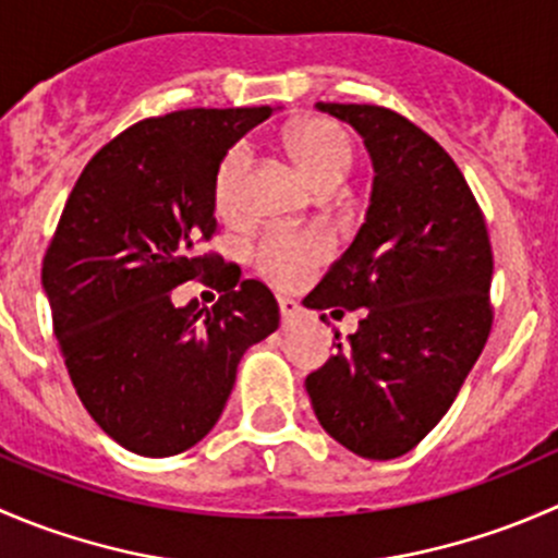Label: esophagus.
I'll return each instance as SVG.
<instances>
[{"label":"esophagus","mask_w":558,"mask_h":558,"mask_svg":"<svg viewBox=\"0 0 558 558\" xmlns=\"http://www.w3.org/2000/svg\"><path fill=\"white\" fill-rule=\"evenodd\" d=\"M278 307H280V318H283V324H291V320L302 315V307L296 305L294 300H289V296H280Z\"/></svg>","instance_id":"34e87169"}]
</instances>
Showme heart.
<instances>
[{"instance_id": "b5f03b06", "label": "heart", "mask_w": 558, "mask_h": 558, "mask_svg": "<svg viewBox=\"0 0 558 558\" xmlns=\"http://www.w3.org/2000/svg\"><path fill=\"white\" fill-rule=\"evenodd\" d=\"M283 145L302 174L318 189H335L353 167L351 137L337 123L324 118H305L286 129ZM247 165L243 145H234L218 165L213 178V202L221 216H234L240 205V183ZM331 253V240L318 232H272L256 245L253 264L267 280L278 286H300Z\"/></svg>"}]
</instances>
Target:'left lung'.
Returning <instances> with one entry per match:
<instances>
[{"mask_svg":"<svg viewBox=\"0 0 558 558\" xmlns=\"http://www.w3.org/2000/svg\"><path fill=\"white\" fill-rule=\"evenodd\" d=\"M315 107L362 134L375 180L362 229L305 296L364 315L305 388L326 435L397 459L448 413L486 345L492 243L464 174L424 129L378 105Z\"/></svg>","mask_w":558,"mask_h":558,"instance_id":"obj_1","label":"left lung"}]
</instances>
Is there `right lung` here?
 Returning <instances> with one entry per match:
<instances>
[{"mask_svg":"<svg viewBox=\"0 0 558 558\" xmlns=\"http://www.w3.org/2000/svg\"><path fill=\"white\" fill-rule=\"evenodd\" d=\"M275 107L145 118L77 178L43 262V289L66 373L94 421L126 451L161 459L221 418L243 353L280 324L258 280L213 307H178L172 289L216 286L213 178L227 150Z\"/></svg>","mask_w":558,"mask_h":558,"instance_id":"add662e5","label":"right lung"}]
</instances>
